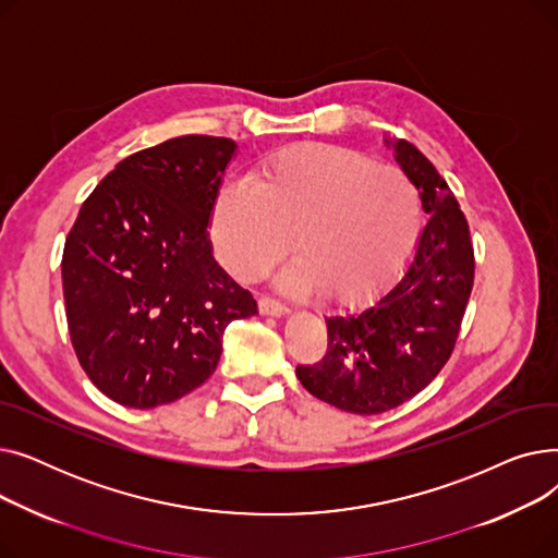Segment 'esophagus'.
Returning <instances> with one entry per match:
<instances>
[{
    "label": "esophagus",
    "instance_id": "1",
    "mask_svg": "<svg viewBox=\"0 0 558 558\" xmlns=\"http://www.w3.org/2000/svg\"><path fill=\"white\" fill-rule=\"evenodd\" d=\"M257 307H259L262 314H271V316H284L289 312V307L282 301L271 299V296H262L257 301Z\"/></svg>",
    "mask_w": 558,
    "mask_h": 558
}]
</instances>
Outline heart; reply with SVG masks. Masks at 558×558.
I'll return each instance as SVG.
<instances>
[{
    "mask_svg": "<svg viewBox=\"0 0 558 558\" xmlns=\"http://www.w3.org/2000/svg\"><path fill=\"white\" fill-rule=\"evenodd\" d=\"M423 201L393 165L337 144H294L262 158L246 183H223L210 205V240L223 267L251 280L287 251L291 291L318 287L332 303H360L414 257Z\"/></svg>",
    "mask_w": 558,
    "mask_h": 558,
    "instance_id": "obj_1",
    "label": "heart"
}]
</instances>
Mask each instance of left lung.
Segmentation results:
<instances>
[{
	"label": "left lung",
	"instance_id": "left-lung-1",
	"mask_svg": "<svg viewBox=\"0 0 558 558\" xmlns=\"http://www.w3.org/2000/svg\"><path fill=\"white\" fill-rule=\"evenodd\" d=\"M429 215L414 259L371 307L328 316V350L296 366L301 385L350 414H383L421 393L450 360L475 280L459 201L412 142L393 144Z\"/></svg>",
	"mask_w": 558,
	"mask_h": 558
}]
</instances>
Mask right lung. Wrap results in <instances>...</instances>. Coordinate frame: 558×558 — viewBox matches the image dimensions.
Listing matches in <instances>:
<instances>
[{"label":"right lung","instance_id":"add662e5","mask_svg":"<svg viewBox=\"0 0 558 558\" xmlns=\"http://www.w3.org/2000/svg\"><path fill=\"white\" fill-rule=\"evenodd\" d=\"M238 144L181 135L142 149L81 205L63 248L70 339L93 385L124 407L187 396L230 320L257 314L213 257L210 205Z\"/></svg>","mask_w":558,"mask_h":558}]
</instances>
